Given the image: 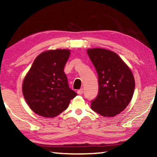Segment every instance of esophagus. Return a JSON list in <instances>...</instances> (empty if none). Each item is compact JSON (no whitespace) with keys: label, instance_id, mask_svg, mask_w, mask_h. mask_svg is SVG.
Returning <instances> with one entry per match:
<instances>
[{"label":"esophagus","instance_id":"obj_1","mask_svg":"<svg viewBox=\"0 0 157 157\" xmlns=\"http://www.w3.org/2000/svg\"><path fill=\"white\" fill-rule=\"evenodd\" d=\"M77 93H78V95H82V94H83V89H79V90H78V91H77Z\"/></svg>","mask_w":157,"mask_h":157}]
</instances>
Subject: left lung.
<instances>
[{
    "instance_id": "left-lung-1",
    "label": "left lung",
    "mask_w": 157,
    "mask_h": 157,
    "mask_svg": "<svg viewBox=\"0 0 157 157\" xmlns=\"http://www.w3.org/2000/svg\"><path fill=\"white\" fill-rule=\"evenodd\" d=\"M98 77L97 97L91 109L102 116L113 117L123 111L131 101L135 88L129 68L114 52L102 48L87 50Z\"/></svg>"
}]
</instances>
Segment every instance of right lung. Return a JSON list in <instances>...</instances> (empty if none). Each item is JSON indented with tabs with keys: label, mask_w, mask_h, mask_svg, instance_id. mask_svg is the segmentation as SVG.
I'll use <instances>...</instances> for the list:
<instances>
[{
	"label": "right lung",
	"mask_w": 157,
	"mask_h": 157,
	"mask_svg": "<svg viewBox=\"0 0 157 157\" xmlns=\"http://www.w3.org/2000/svg\"><path fill=\"white\" fill-rule=\"evenodd\" d=\"M69 56V50L57 49L42 52L34 59L23 80V94L35 113L46 118L57 116L77 95L63 72Z\"/></svg>",
	"instance_id": "right-lung-1"
}]
</instances>
